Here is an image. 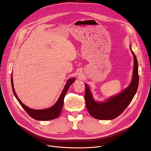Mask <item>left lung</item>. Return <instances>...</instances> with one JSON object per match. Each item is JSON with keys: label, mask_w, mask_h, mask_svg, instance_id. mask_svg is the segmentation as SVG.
Masks as SVG:
<instances>
[{"label": "left lung", "mask_w": 151, "mask_h": 151, "mask_svg": "<svg viewBox=\"0 0 151 151\" xmlns=\"http://www.w3.org/2000/svg\"><path fill=\"white\" fill-rule=\"evenodd\" d=\"M130 50L134 59L133 77L131 83L124 90L107 98L104 101H98L93 98L88 85L85 83L86 107L93 117L99 120H112L116 118L124 111L134 96L139 83L138 64L131 45Z\"/></svg>", "instance_id": "left-lung-1"}]
</instances>
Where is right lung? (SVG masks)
Returning <instances> with one entry per match:
<instances>
[{"mask_svg":"<svg viewBox=\"0 0 151 151\" xmlns=\"http://www.w3.org/2000/svg\"><path fill=\"white\" fill-rule=\"evenodd\" d=\"M74 81H75V78H69L67 81V82L65 84V85H64V88L61 93L58 99L57 100V101L55 103V104L53 106L47 109L38 110V109H33L29 108V107L24 105L20 101V99L18 98V97L16 94L15 88H14L12 73V77H11V83H12V87L13 94L15 95V96L17 99L21 106L23 107V108L32 118L37 120H42V121L53 120L59 117L62 111L64 97L66 96V94L69 87L74 82Z\"/></svg>","mask_w":151,"mask_h":151,"instance_id":"add662e5","label":"right lung"}]
</instances>
